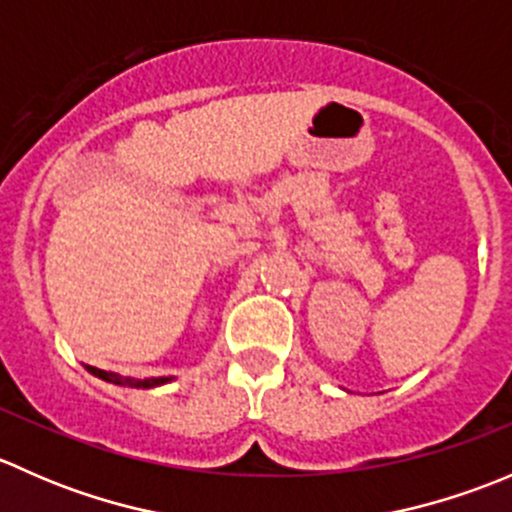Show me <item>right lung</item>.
I'll list each match as a JSON object with an SVG mask.
<instances>
[{
  "instance_id": "right-lung-1",
  "label": "right lung",
  "mask_w": 512,
  "mask_h": 512,
  "mask_svg": "<svg viewBox=\"0 0 512 512\" xmlns=\"http://www.w3.org/2000/svg\"><path fill=\"white\" fill-rule=\"evenodd\" d=\"M89 371L98 379L103 381H111V384H118V386H131V389H153V386H160V384H168V376H158V379H121L118 374H113V371H103V369H96V366H89Z\"/></svg>"
}]
</instances>
